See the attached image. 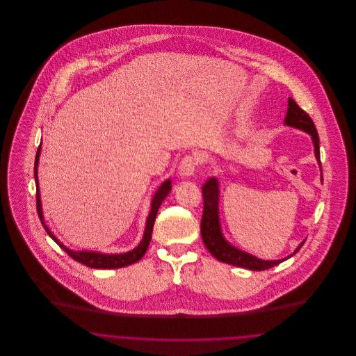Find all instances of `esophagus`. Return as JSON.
<instances>
[{"label":"esophagus","mask_w":356,"mask_h":356,"mask_svg":"<svg viewBox=\"0 0 356 356\" xmlns=\"http://www.w3.org/2000/svg\"><path fill=\"white\" fill-rule=\"evenodd\" d=\"M197 167V160L196 157L193 156H186L181 161H180V165H179V173L180 176L183 177H191L193 176L195 170Z\"/></svg>","instance_id":"1"}]
</instances>
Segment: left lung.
Returning a JSON list of instances; mask_svg holds the SVG:
<instances>
[{"mask_svg": "<svg viewBox=\"0 0 356 356\" xmlns=\"http://www.w3.org/2000/svg\"><path fill=\"white\" fill-rule=\"evenodd\" d=\"M284 124L292 128H298L300 131H305L308 135L311 136L314 148H315V157L321 165V151H319V135L315 128V124L312 119L305 113V111L293 102L291 97L288 99V109ZM203 192V218H202V237H203L204 245L207 250L213 254L218 260L222 263L236 266L241 268H247L251 271H263L272 268L284 260L289 259L291 256L296 254L302 245L305 244L300 243V245L293 251V254H289L284 259L279 260H261L256 257L254 254L244 252L229 244L225 237L222 236L221 232L220 219H219V181L216 177H211L207 180V183L202 188Z\"/></svg>", "mask_w": 356, "mask_h": 356, "instance_id": "left-lung-1", "label": "left lung"}]
</instances>
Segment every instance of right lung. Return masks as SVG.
Segmentation results:
<instances>
[{
    "mask_svg": "<svg viewBox=\"0 0 356 356\" xmlns=\"http://www.w3.org/2000/svg\"><path fill=\"white\" fill-rule=\"evenodd\" d=\"M40 153H41V144L35 153V161H34V179H35V188H37V213L38 218L42 222V227L45 228V231L48 232V235L67 252V254L74 259L76 261L84 264L86 267L90 268H99V270H115V268H121V267H127L131 266L136 261H138L148 250V245L151 243V237H152L153 224L156 220V215L157 211L160 208L161 203L164 202V199L168 196V193L172 189L170 180H165L160 188L157 189V192L153 196L152 204H151V212L148 215L147 224H145V231H144V236L141 238L140 244L136 247L135 250L129 251V252H124V254H102V252H95V251H72L67 248L57 237L54 236L51 232V229L48 228V225L44 221V215H42V207H41V199H40V188H38V177H37V167H38V159H40Z\"/></svg>",
    "mask_w": 356,
    "mask_h": 356,
    "instance_id": "add662e5",
    "label": "right lung"
}]
</instances>
